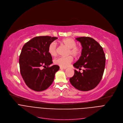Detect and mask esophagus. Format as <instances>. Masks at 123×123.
I'll return each instance as SVG.
<instances>
[{"label": "esophagus", "mask_w": 123, "mask_h": 123, "mask_svg": "<svg viewBox=\"0 0 123 123\" xmlns=\"http://www.w3.org/2000/svg\"><path fill=\"white\" fill-rule=\"evenodd\" d=\"M67 68H62V67H60V69H66Z\"/></svg>", "instance_id": "obj_1"}]
</instances>
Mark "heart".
Masks as SVG:
<instances>
[{
	"mask_svg": "<svg viewBox=\"0 0 123 123\" xmlns=\"http://www.w3.org/2000/svg\"><path fill=\"white\" fill-rule=\"evenodd\" d=\"M60 43L68 49V55H71L74 57H77L81 53V49L76 46V42L73 39H64L60 41ZM48 53L52 56L56 55V46L54 42L52 43L49 45L48 48ZM73 61V57L69 55L67 57H59L55 60L54 62L55 64L59 65L61 67L67 68Z\"/></svg>",
	"mask_w": 123,
	"mask_h": 123,
	"instance_id": "b5f03b06",
	"label": "heart"
}]
</instances>
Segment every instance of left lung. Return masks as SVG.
<instances>
[{
    "mask_svg": "<svg viewBox=\"0 0 123 123\" xmlns=\"http://www.w3.org/2000/svg\"><path fill=\"white\" fill-rule=\"evenodd\" d=\"M81 43V55L74 64L75 68H84L83 73L74 69V75L69 81L78 90L87 91L96 87L102 78L105 67L106 57L102 47L94 39L88 37L75 39Z\"/></svg>",
    "mask_w": 123,
    "mask_h": 123,
    "instance_id": "1",
    "label": "left lung"
}]
</instances>
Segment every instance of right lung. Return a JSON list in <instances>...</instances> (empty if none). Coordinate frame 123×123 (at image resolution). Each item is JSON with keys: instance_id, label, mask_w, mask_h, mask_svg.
Masks as SVG:
<instances>
[{"instance_id": "1", "label": "right lung", "mask_w": 123, "mask_h": 123, "mask_svg": "<svg viewBox=\"0 0 123 123\" xmlns=\"http://www.w3.org/2000/svg\"><path fill=\"white\" fill-rule=\"evenodd\" d=\"M57 39L50 36L36 37L22 49L19 61L20 73L28 87L34 91H42L49 88L59 70L57 65L49 67L53 62L48 48ZM42 66L44 68L42 69Z\"/></svg>"}]
</instances>
